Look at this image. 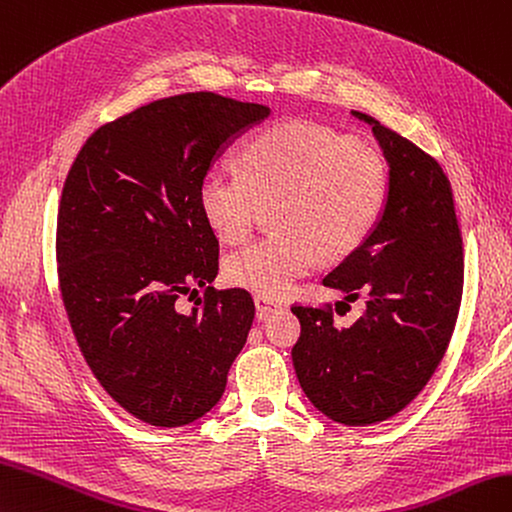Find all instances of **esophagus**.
Here are the masks:
<instances>
[{"instance_id": "obj_1", "label": "esophagus", "mask_w": 512, "mask_h": 512, "mask_svg": "<svg viewBox=\"0 0 512 512\" xmlns=\"http://www.w3.org/2000/svg\"><path fill=\"white\" fill-rule=\"evenodd\" d=\"M255 307H257V316L264 318V316L270 314L272 310H279L281 303H279L277 299H270V296L255 294Z\"/></svg>"}]
</instances>
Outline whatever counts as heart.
<instances>
[{
	"label": "heart",
	"mask_w": 512,
	"mask_h": 512,
	"mask_svg": "<svg viewBox=\"0 0 512 512\" xmlns=\"http://www.w3.org/2000/svg\"><path fill=\"white\" fill-rule=\"evenodd\" d=\"M240 174H207L198 209L222 242L253 233L261 209L272 207L270 235L224 259L235 288L277 299L323 257L353 255L382 218L390 168L373 141L288 120L261 130L237 152Z\"/></svg>",
	"instance_id": "b5f03b06"
}]
</instances>
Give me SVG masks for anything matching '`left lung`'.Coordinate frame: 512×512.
Returning <instances> with one entry per match:
<instances>
[{
	"mask_svg": "<svg viewBox=\"0 0 512 512\" xmlns=\"http://www.w3.org/2000/svg\"><path fill=\"white\" fill-rule=\"evenodd\" d=\"M353 115L373 126L390 163L388 200L371 237L323 283L349 301L364 299L366 312L338 329L329 303H294L301 336L292 362L325 417L373 425L406 408L441 364L462 301L465 255L438 161L371 115Z\"/></svg>",
	"mask_w": 512,
	"mask_h": 512,
	"instance_id": "left-lung-1",
	"label": "left lung"
}]
</instances>
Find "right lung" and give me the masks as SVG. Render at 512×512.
<instances>
[{
    "instance_id": "right-lung-1",
    "label": "right lung",
    "mask_w": 512,
    "mask_h": 512,
    "mask_svg": "<svg viewBox=\"0 0 512 512\" xmlns=\"http://www.w3.org/2000/svg\"><path fill=\"white\" fill-rule=\"evenodd\" d=\"M264 104L211 91L154 100L100 126L65 178L56 220L63 305L80 353L135 419L178 427L207 414L255 318L251 294L216 290L220 244L198 185ZM206 290L192 315L175 301Z\"/></svg>"
}]
</instances>
